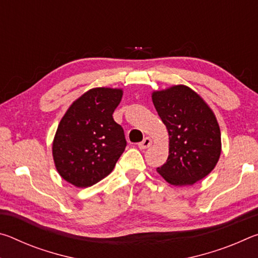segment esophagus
<instances>
[{
    "label": "esophagus",
    "mask_w": 258,
    "mask_h": 258,
    "mask_svg": "<svg viewBox=\"0 0 258 258\" xmlns=\"http://www.w3.org/2000/svg\"><path fill=\"white\" fill-rule=\"evenodd\" d=\"M151 145H152V140L150 138H145L142 142L139 143V148L141 150H143V149H147V148H149Z\"/></svg>",
    "instance_id": "34e87169"
}]
</instances>
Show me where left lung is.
<instances>
[{"label":"left lung","instance_id":"8db88e82","mask_svg":"<svg viewBox=\"0 0 258 258\" xmlns=\"http://www.w3.org/2000/svg\"><path fill=\"white\" fill-rule=\"evenodd\" d=\"M151 98L169 139L168 158L157 172L172 185L195 184L220 159L221 131L215 113L186 85L154 91Z\"/></svg>","mask_w":258,"mask_h":258}]
</instances>
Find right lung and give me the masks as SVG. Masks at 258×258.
I'll return each mask as SVG.
<instances>
[{
	"label": "right lung",
	"mask_w": 258,
	"mask_h": 258,
	"mask_svg": "<svg viewBox=\"0 0 258 258\" xmlns=\"http://www.w3.org/2000/svg\"><path fill=\"white\" fill-rule=\"evenodd\" d=\"M123 89L94 87L67 109L52 142L59 175L77 187L95 184L112 172L126 147L124 130L112 118Z\"/></svg>",
	"instance_id": "add662e5"
}]
</instances>
